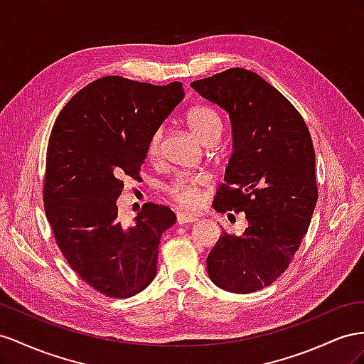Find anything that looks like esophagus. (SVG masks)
<instances>
[{
    "label": "esophagus",
    "mask_w": 364,
    "mask_h": 364,
    "mask_svg": "<svg viewBox=\"0 0 364 364\" xmlns=\"http://www.w3.org/2000/svg\"><path fill=\"white\" fill-rule=\"evenodd\" d=\"M176 221H178V224H191V223L196 221V216L192 213L180 212V213H176Z\"/></svg>",
    "instance_id": "esophagus-1"
}]
</instances>
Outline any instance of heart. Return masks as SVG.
I'll return each instance as SVG.
<instances>
[{"mask_svg":"<svg viewBox=\"0 0 364 364\" xmlns=\"http://www.w3.org/2000/svg\"><path fill=\"white\" fill-rule=\"evenodd\" d=\"M188 127L193 132V136L198 139L205 146L215 144L221 137L223 132V120L215 109L209 107H193L188 111L186 116ZM163 139V131H155L148 141V155L155 157L160 152ZM209 184V180L204 175H191V176H178L168 186V193L171 198L183 207H195L201 201V195Z\"/></svg>","mask_w":364,"mask_h":364,"instance_id":"heart-1","label":"heart"}]
</instances>
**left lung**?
I'll list each match as a JSON object with an SVG mask.
<instances>
[{
    "instance_id": "1",
    "label": "left lung",
    "mask_w": 364,
    "mask_h": 364,
    "mask_svg": "<svg viewBox=\"0 0 364 364\" xmlns=\"http://www.w3.org/2000/svg\"><path fill=\"white\" fill-rule=\"evenodd\" d=\"M198 95L228 114L233 151L216 193V212H244L241 236L223 232L207 273L224 291L247 294L288 268L317 203L316 154L302 116L256 73L230 68L195 80Z\"/></svg>"
}]
</instances>
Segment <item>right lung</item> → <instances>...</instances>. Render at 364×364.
Wrapping results in <instances>:
<instances>
[{
  "mask_svg": "<svg viewBox=\"0 0 364 364\" xmlns=\"http://www.w3.org/2000/svg\"><path fill=\"white\" fill-rule=\"evenodd\" d=\"M183 97L181 82L107 76L73 96L51 131L47 220L70 267L108 297L136 296L157 274L161 235L176 223L175 213L146 203L128 225L119 220L117 198L123 178H137L151 136Z\"/></svg>",
  "mask_w": 364,
  "mask_h": 364,
  "instance_id": "1",
  "label": "right lung"
}]
</instances>
